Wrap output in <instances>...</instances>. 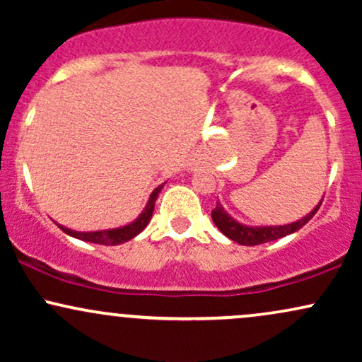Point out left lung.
I'll return each instance as SVG.
<instances>
[{
	"label": "left lung",
	"instance_id": "left-lung-1",
	"mask_svg": "<svg viewBox=\"0 0 362 362\" xmlns=\"http://www.w3.org/2000/svg\"><path fill=\"white\" fill-rule=\"evenodd\" d=\"M322 201H320L308 214L303 216L301 219H298V221H293L289 224H279V226H250V224H243L236 221L235 218H231V216L224 211L221 202L216 204L213 213H211V218H213V221L216 226H218V230L221 231L223 235H226L228 238L233 240V242L240 245L253 247V245L274 242V240H279L282 236L291 235L294 233V231L300 230V228L305 226V224L313 218L315 213L318 211V207L322 206Z\"/></svg>",
	"mask_w": 362,
	"mask_h": 362
}]
</instances>
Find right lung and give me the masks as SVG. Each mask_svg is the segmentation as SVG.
<instances>
[{
  "mask_svg": "<svg viewBox=\"0 0 362 362\" xmlns=\"http://www.w3.org/2000/svg\"><path fill=\"white\" fill-rule=\"evenodd\" d=\"M163 189V184L158 185L155 190H153L151 195H149L146 206H144L143 213H141L134 221H131L129 224H124L120 228H112V230H100V231H74L69 230V228L62 226L59 224V228L64 231L66 235L73 236V238L83 240V242H90V243H98V245H120L126 243L129 240H132L134 236H138L144 228L148 226L149 219L153 216V209H155V202L158 199V194L161 192Z\"/></svg>",
  "mask_w": 362,
  "mask_h": 362,
  "instance_id": "1",
  "label": "right lung"
}]
</instances>
